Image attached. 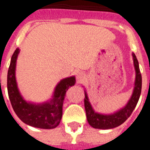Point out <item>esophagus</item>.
Listing matches in <instances>:
<instances>
[{"label": "esophagus", "instance_id": "esophagus-1", "mask_svg": "<svg viewBox=\"0 0 150 150\" xmlns=\"http://www.w3.org/2000/svg\"><path fill=\"white\" fill-rule=\"evenodd\" d=\"M76 78H77L78 82H82V80L84 79V75H83L82 73L79 72V73H78V74H77V75H76Z\"/></svg>", "mask_w": 150, "mask_h": 150}]
</instances>
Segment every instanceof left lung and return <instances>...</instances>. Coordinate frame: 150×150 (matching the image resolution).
<instances>
[{"label":"left lung","mask_w":150,"mask_h":150,"mask_svg":"<svg viewBox=\"0 0 150 150\" xmlns=\"http://www.w3.org/2000/svg\"><path fill=\"white\" fill-rule=\"evenodd\" d=\"M132 56L135 72H136L135 88H134L132 96L124 108L114 114H107V115L96 113L94 112L89 103L86 93H85L84 103L87 121L93 128H100V129H110V128H116L117 126L121 125V124H123L130 117L135 107H136L142 90V75L140 73L139 62L135 54H132Z\"/></svg>","instance_id":"left-lung-1"}]
</instances>
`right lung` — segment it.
Wrapping results in <instances>:
<instances>
[{
    "label": "right lung",
    "mask_w": 150,
    "mask_h": 150,
    "mask_svg": "<svg viewBox=\"0 0 150 150\" xmlns=\"http://www.w3.org/2000/svg\"><path fill=\"white\" fill-rule=\"evenodd\" d=\"M19 49L14 52L8 71V96L17 116L24 123L33 127L44 129L56 128L62 117V106L66 92L75 85V77L64 79L55 88L54 98L50 103L33 104L27 103L20 95L15 80V65Z\"/></svg>",
    "instance_id": "right-lung-1"
}]
</instances>
